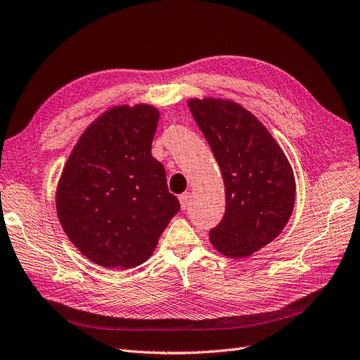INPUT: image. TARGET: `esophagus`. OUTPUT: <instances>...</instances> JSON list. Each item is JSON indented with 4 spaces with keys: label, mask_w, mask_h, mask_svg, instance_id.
I'll list each match as a JSON object with an SVG mask.
<instances>
[{
    "label": "esophagus",
    "mask_w": 360,
    "mask_h": 360,
    "mask_svg": "<svg viewBox=\"0 0 360 360\" xmlns=\"http://www.w3.org/2000/svg\"><path fill=\"white\" fill-rule=\"evenodd\" d=\"M190 202H191V195H190V193H184V194H181V195H179V203H181V207H182L184 210L188 207Z\"/></svg>",
    "instance_id": "obj_1"
}]
</instances>
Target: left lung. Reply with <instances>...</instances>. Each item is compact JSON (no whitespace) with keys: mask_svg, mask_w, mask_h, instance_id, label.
<instances>
[{"mask_svg":"<svg viewBox=\"0 0 360 360\" xmlns=\"http://www.w3.org/2000/svg\"><path fill=\"white\" fill-rule=\"evenodd\" d=\"M188 108L219 165L225 214L209 231L222 255L246 258L273 242L295 205V176L271 133L229 99H190Z\"/></svg>","mask_w":360,"mask_h":360,"instance_id":"8db88e82","label":"left lung"}]
</instances>
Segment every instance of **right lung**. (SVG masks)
Instances as JSON below:
<instances>
[{"mask_svg": "<svg viewBox=\"0 0 360 360\" xmlns=\"http://www.w3.org/2000/svg\"><path fill=\"white\" fill-rule=\"evenodd\" d=\"M160 112L146 103L118 105L79 136L58 184L65 234L106 269H131L151 257L179 212L166 170L151 155Z\"/></svg>", "mask_w": 360, "mask_h": 360, "instance_id": "1", "label": "right lung"}]
</instances>
